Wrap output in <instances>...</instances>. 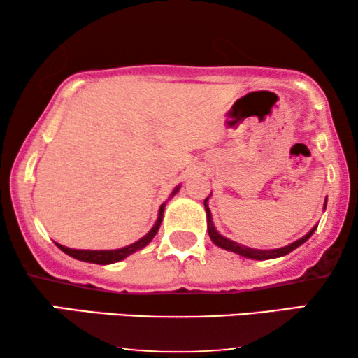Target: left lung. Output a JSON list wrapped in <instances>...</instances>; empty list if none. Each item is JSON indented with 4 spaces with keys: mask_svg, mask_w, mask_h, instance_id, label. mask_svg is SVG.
Returning <instances> with one entry per match:
<instances>
[{
    "mask_svg": "<svg viewBox=\"0 0 358 358\" xmlns=\"http://www.w3.org/2000/svg\"><path fill=\"white\" fill-rule=\"evenodd\" d=\"M212 195V194H210ZM205 199L203 202V207H205V213H207V229H208V236L212 239V243L215 246L224 249V251H229V252H234V254H239V256L246 257V259H254V261H267V259H277V257H283L287 256V254H290L292 251H295L296 248H300L303 243H306L308 239L313 236V233L316 231L317 224H315L310 231H308L305 236H301L300 239H296V241H293L290 244H287V246L283 248H275V249H254V248H248L244 246V244H239L236 241H233V239H229L227 236H223L222 233H218V229L215 228L213 224V218H212V212H210L208 208V199ZM326 205H327V197L324 200V207L322 210H326Z\"/></svg>",
    "mask_w": 358,
    "mask_h": 358,
    "instance_id": "left-lung-1",
    "label": "left lung"
}]
</instances>
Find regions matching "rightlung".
<instances>
[{
    "instance_id": "right-lung-1",
    "label": "right lung",
    "mask_w": 358,
    "mask_h": 358,
    "mask_svg": "<svg viewBox=\"0 0 358 358\" xmlns=\"http://www.w3.org/2000/svg\"><path fill=\"white\" fill-rule=\"evenodd\" d=\"M179 189H180V184L176 185V187L173 189V192L169 194L168 200L173 199L174 195L179 192ZM168 200L161 203V207L158 210V218H156V222L153 227H151L150 231L146 233L143 238H140L138 241L129 244V246H124L119 249H71V248L62 246V244H58V243H55V244L58 246V249H62V251L68 254V256L73 259H78V261H83V262L99 264V266H107V264L120 262V261H124L125 257H129L130 254H134L136 251H140V249H143L145 246H148V244L151 243V239L156 236V233H158V229L161 227V222H163V212H164L166 203H168Z\"/></svg>"
}]
</instances>
